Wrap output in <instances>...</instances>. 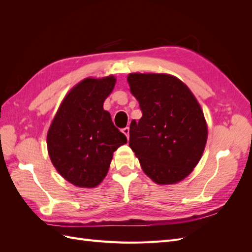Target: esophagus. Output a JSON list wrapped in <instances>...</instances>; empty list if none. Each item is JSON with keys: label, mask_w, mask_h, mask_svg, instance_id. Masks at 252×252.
<instances>
[{"label": "esophagus", "mask_w": 252, "mask_h": 252, "mask_svg": "<svg viewBox=\"0 0 252 252\" xmlns=\"http://www.w3.org/2000/svg\"><path fill=\"white\" fill-rule=\"evenodd\" d=\"M122 132H123L127 136V139H129V127H125L122 129Z\"/></svg>", "instance_id": "1"}]
</instances>
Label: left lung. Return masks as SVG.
Here are the masks:
<instances>
[{"instance_id":"8db88e82","label":"left lung","mask_w":252,"mask_h":252,"mask_svg":"<svg viewBox=\"0 0 252 252\" xmlns=\"http://www.w3.org/2000/svg\"><path fill=\"white\" fill-rule=\"evenodd\" d=\"M130 91L142 118L132 120L129 146L143 171L157 184L185 179L199 163L207 141L200 104L178 78L165 73H130Z\"/></svg>"}]
</instances>
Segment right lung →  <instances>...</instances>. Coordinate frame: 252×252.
<instances>
[{
	"mask_svg": "<svg viewBox=\"0 0 252 252\" xmlns=\"http://www.w3.org/2000/svg\"><path fill=\"white\" fill-rule=\"evenodd\" d=\"M116 78H87L61 104L47 133V147L58 172L78 187L94 188L106 177L113 152L127 143L103 104Z\"/></svg>",
	"mask_w": 252,
	"mask_h": 252,
	"instance_id": "obj_1",
	"label": "right lung"
}]
</instances>
